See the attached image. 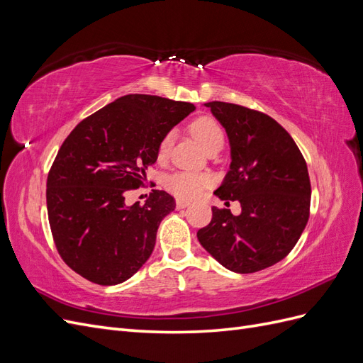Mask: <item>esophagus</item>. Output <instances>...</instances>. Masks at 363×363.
<instances>
[{
	"label": "esophagus",
	"mask_w": 363,
	"mask_h": 363,
	"mask_svg": "<svg viewBox=\"0 0 363 363\" xmlns=\"http://www.w3.org/2000/svg\"><path fill=\"white\" fill-rule=\"evenodd\" d=\"M189 206V201H186V200H177V201H175V207H177V208H184V207H188Z\"/></svg>",
	"instance_id": "34e87169"
}]
</instances>
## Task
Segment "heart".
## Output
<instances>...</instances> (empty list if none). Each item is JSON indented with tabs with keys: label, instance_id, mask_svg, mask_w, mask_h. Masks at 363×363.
<instances>
[{
	"label": "heart",
	"instance_id": "heart-1",
	"mask_svg": "<svg viewBox=\"0 0 363 363\" xmlns=\"http://www.w3.org/2000/svg\"><path fill=\"white\" fill-rule=\"evenodd\" d=\"M192 136L208 151L215 147H223L224 133L218 121L212 116H200L189 125ZM174 144V133L164 135L157 147V160L167 162ZM213 183L211 174L195 172V171H177L169 174L164 179V188L180 200H195L203 194L206 188Z\"/></svg>",
	"mask_w": 363,
	"mask_h": 363
}]
</instances>
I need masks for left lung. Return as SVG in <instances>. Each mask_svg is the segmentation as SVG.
Returning <instances> with one entry per match:
<instances>
[{
	"instance_id": "1",
	"label": "left lung",
	"mask_w": 363,
	"mask_h": 363,
	"mask_svg": "<svg viewBox=\"0 0 363 363\" xmlns=\"http://www.w3.org/2000/svg\"><path fill=\"white\" fill-rule=\"evenodd\" d=\"M232 147V163L215 191L239 201L242 212L212 207V221L199 230L206 251L227 269L251 274L286 257L311 215V180L295 140L276 119L245 106L212 101Z\"/></svg>"
}]
</instances>
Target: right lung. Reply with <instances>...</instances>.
<instances>
[{"label": "right lung", "mask_w": 363, "mask_h": 363, "mask_svg": "<svg viewBox=\"0 0 363 363\" xmlns=\"http://www.w3.org/2000/svg\"><path fill=\"white\" fill-rule=\"evenodd\" d=\"M195 111L145 94L118 98L84 118L63 140L47 179L51 235L60 257L103 286L123 283L151 256L175 200L155 189L144 204L125 195L145 186L160 139Z\"/></svg>", "instance_id": "add662e5"}]
</instances>
